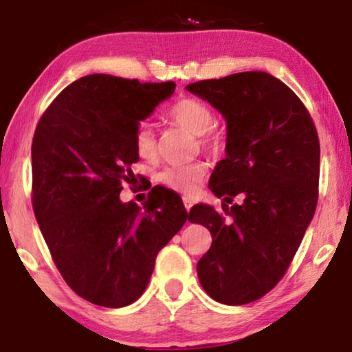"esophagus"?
Listing matches in <instances>:
<instances>
[{"label": "esophagus", "instance_id": "esophagus-1", "mask_svg": "<svg viewBox=\"0 0 352 352\" xmlns=\"http://www.w3.org/2000/svg\"><path fill=\"white\" fill-rule=\"evenodd\" d=\"M184 205H185V210H187V212H190V208H192L193 201L190 200V199H184Z\"/></svg>", "mask_w": 352, "mask_h": 352}]
</instances>
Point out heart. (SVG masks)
Segmentation results:
<instances>
[{"label":"heart","mask_w":352,"mask_h":352,"mask_svg":"<svg viewBox=\"0 0 352 352\" xmlns=\"http://www.w3.org/2000/svg\"><path fill=\"white\" fill-rule=\"evenodd\" d=\"M168 119L182 125L192 134L199 135V142L205 151L212 153H220L227 144V135L223 131L213 127L212 107L204 100L193 98H182L167 111ZM134 147L140 159L155 160L159 157V142H157L155 131L151 124H140L135 129ZM207 175V165L204 162H193L185 165H168L159 172L157 180L164 187L173 190L177 193L190 195L199 188V185Z\"/></svg>","instance_id":"1"}]
</instances>
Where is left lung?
Here are the masks:
<instances>
[{"label":"left lung","mask_w":352,"mask_h":352,"mask_svg":"<svg viewBox=\"0 0 352 352\" xmlns=\"http://www.w3.org/2000/svg\"><path fill=\"white\" fill-rule=\"evenodd\" d=\"M227 120V157L208 187L228 218L199 204L192 223L212 233L197 265L208 296L238 306L260 300L285 276L318 205L319 139L301 99L268 72L188 84ZM238 204L228 208L233 198Z\"/></svg>","instance_id":"left-lung-1"}]
</instances>
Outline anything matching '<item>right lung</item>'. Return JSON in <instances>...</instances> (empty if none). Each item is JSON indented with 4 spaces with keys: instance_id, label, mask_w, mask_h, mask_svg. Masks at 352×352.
<instances>
[{
    "instance_id": "right-lung-1",
    "label": "right lung",
    "mask_w": 352,
    "mask_h": 352,
    "mask_svg": "<svg viewBox=\"0 0 352 352\" xmlns=\"http://www.w3.org/2000/svg\"><path fill=\"white\" fill-rule=\"evenodd\" d=\"M173 91L172 80L84 76L52 100L36 127V220L64 281L98 306L139 300L157 253L187 221L180 197L160 185L144 207L119 199L135 179V129Z\"/></svg>"
}]
</instances>
